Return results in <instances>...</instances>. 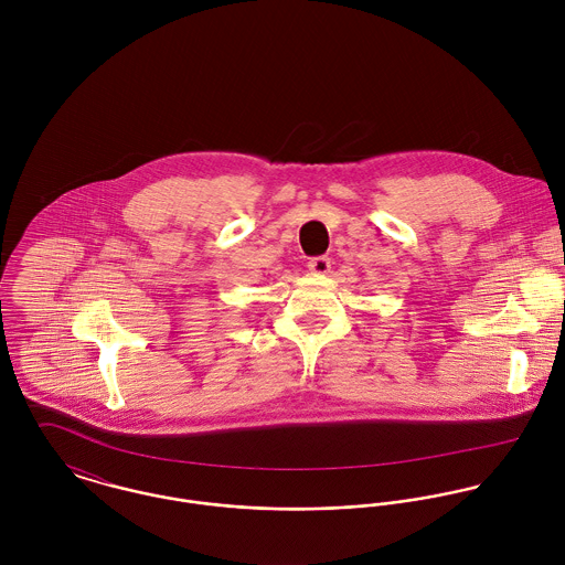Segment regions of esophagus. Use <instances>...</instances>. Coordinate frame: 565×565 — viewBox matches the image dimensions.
Wrapping results in <instances>:
<instances>
[{
  "mask_svg": "<svg viewBox=\"0 0 565 565\" xmlns=\"http://www.w3.org/2000/svg\"><path fill=\"white\" fill-rule=\"evenodd\" d=\"M309 269L316 276H326L330 271V260L326 256H316V258L309 260Z\"/></svg>",
  "mask_w": 565,
  "mask_h": 565,
  "instance_id": "34e87169",
  "label": "esophagus"
}]
</instances>
